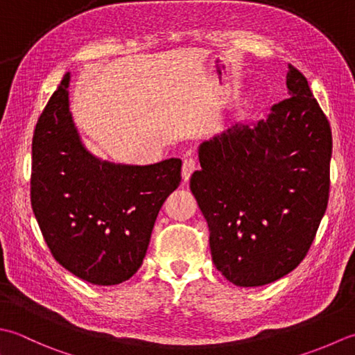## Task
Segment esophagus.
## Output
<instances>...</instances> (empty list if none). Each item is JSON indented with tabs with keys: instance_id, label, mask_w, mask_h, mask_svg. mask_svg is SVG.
I'll return each mask as SVG.
<instances>
[{
	"instance_id": "34e87169",
	"label": "esophagus",
	"mask_w": 355,
	"mask_h": 355,
	"mask_svg": "<svg viewBox=\"0 0 355 355\" xmlns=\"http://www.w3.org/2000/svg\"><path fill=\"white\" fill-rule=\"evenodd\" d=\"M196 168H198V162H196V159H193V157H187V159H184V165H182V178H184L185 182H187L188 179H190V176L193 175V173L196 171Z\"/></svg>"
}]
</instances>
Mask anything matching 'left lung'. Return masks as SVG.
I'll return each instance as SVG.
<instances>
[{
  "label": "left lung",
  "instance_id": "left-lung-1",
  "mask_svg": "<svg viewBox=\"0 0 355 355\" xmlns=\"http://www.w3.org/2000/svg\"><path fill=\"white\" fill-rule=\"evenodd\" d=\"M288 98L199 148L190 188L208 223L214 266L237 286L286 276L313 243L329 199L332 135L306 78L291 64Z\"/></svg>",
  "mask_w": 355,
  "mask_h": 355
}]
</instances>
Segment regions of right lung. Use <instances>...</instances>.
Masks as SVG:
<instances>
[{
    "label": "right lung",
    "mask_w": 355,
    "mask_h": 355,
    "mask_svg": "<svg viewBox=\"0 0 355 355\" xmlns=\"http://www.w3.org/2000/svg\"><path fill=\"white\" fill-rule=\"evenodd\" d=\"M70 75L36 122L31 202L61 266L93 285L139 270L159 209L180 184V159L153 165L101 162L84 148L69 110Z\"/></svg>",
    "instance_id": "obj_1"
}]
</instances>
